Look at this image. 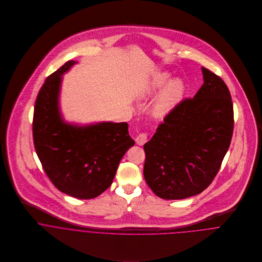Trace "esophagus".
Listing matches in <instances>:
<instances>
[{
	"instance_id": "esophagus-1",
	"label": "esophagus",
	"mask_w": 262,
	"mask_h": 262,
	"mask_svg": "<svg viewBox=\"0 0 262 262\" xmlns=\"http://www.w3.org/2000/svg\"><path fill=\"white\" fill-rule=\"evenodd\" d=\"M147 140H148V137H147V134H145V133L139 134V135L136 137V139H135L136 143H137L139 146H143V145L147 142Z\"/></svg>"
}]
</instances>
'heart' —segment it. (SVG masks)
<instances>
[{
	"mask_svg": "<svg viewBox=\"0 0 262 262\" xmlns=\"http://www.w3.org/2000/svg\"><path fill=\"white\" fill-rule=\"evenodd\" d=\"M169 78L170 74L168 73H157L152 75L138 88L136 92V98L138 100L149 99L162 88ZM184 93L185 83L181 78H173L169 80L159 92L152 104V116L156 119H162L166 117L180 103Z\"/></svg>",
	"mask_w": 262,
	"mask_h": 262,
	"instance_id": "obj_1",
	"label": "heart"
}]
</instances>
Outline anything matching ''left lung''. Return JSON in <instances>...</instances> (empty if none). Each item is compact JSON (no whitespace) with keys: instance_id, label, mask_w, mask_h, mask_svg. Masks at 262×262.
I'll list each match as a JSON object with an SVG mask.
<instances>
[{"instance_id":"obj_1","label":"left lung","mask_w":262,"mask_h":262,"mask_svg":"<svg viewBox=\"0 0 262 262\" xmlns=\"http://www.w3.org/2000/svg\"><path fill=\"white\" fill-rule=\"evenodd\" d=\"M204 84L158 126L144 145V179L164 200L201 193L220 169L233 134V104L221 77L202 68Z\"/></svg>"}]
</instances>
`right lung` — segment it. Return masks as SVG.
<instances>
[{
	"label": "right lung",
	"mask_w": 262,
	"mask_h": 262,
	"mask_svg": "<svg viewBox=\"0 0 262 262\" xmlns=\"http://www.w3.org/2000/svg\"><path fill=\"white\" fill-rule=\"evenodd\" d=\"M70 60L49 75L38 93L33 140L49 180L60 191L81 200L94 199L111 186L118 165L135 142L125 122L80 125L64 120L60 110L63 75Z\"/></svg>",
	"instance_id": "add662e5"
}]
</instances>
